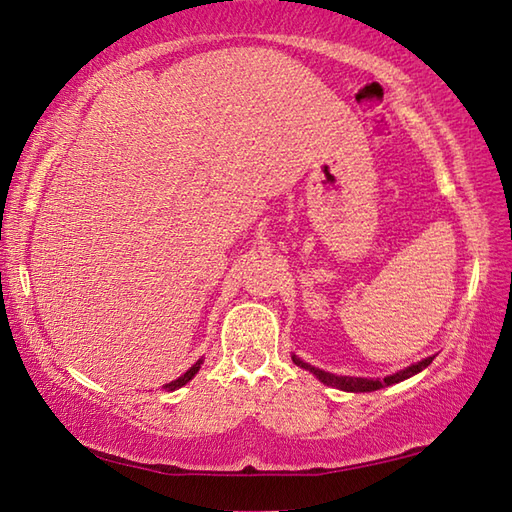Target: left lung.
<instances>
[{
  "label": "left lung",
  "instance_id": "obj_1",
  "mask_svg": "<svg viewBox=\"0 0 512 512\" xmlns=\"http://www.w3.org/2000/svg\"><path fill=\"white\" fill-rule=\"evenodd\" d=\"M292 361H295L299 367H303V369H308V372H312L314 376H317L323 385H330V387H336V389H343V391H376V389H380V387H389V385H396V383H400V380H405V378H411L413 374H418V372H422L424 367H429L431 365V361H433V356H429V358H424V361H420V363H416V365H409V367H405V369H400V372H396V374H391V376H385L383 380L380 378H356V376H336V374H330V372H323V369H319V367H312V365H308V363H303L301 358H297V356H292Z\"/></svg>",
  "mask_w": 512,
  "mask_h": 512
}]
</instances>
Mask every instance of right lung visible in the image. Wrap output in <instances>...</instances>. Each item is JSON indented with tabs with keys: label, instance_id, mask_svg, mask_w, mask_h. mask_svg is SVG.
<instances>
[{
	"label": "right lung",
	"instance_id": "obj_1",
	"mask_svg": "<svg viewBox=\"0 0 512 512\" xmlns=\"http://www.w3.org/2000/svg\"><path fill=\"white\" fill-rule=\"evenodd\" d=\"M200 365H202V358H200V361L198 363H195L193 367H189L187 369V372H184L180 378H176V380H171V383H167L165 385V389L167 391H176V389H180L182 385H187L189 383V380L195 376V374H198V369H200Z\"/></svg>",
	"mask_w": 512,
	"mask_h": 512
}]
</instances>
